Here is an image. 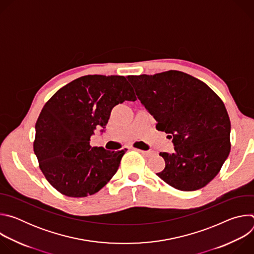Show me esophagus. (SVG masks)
Instances as JSON below:
<instances>
[{
	"label": "esophagus",
	"instance_id": "34e87169",
	"mask_svg": "<svg viewBox=\"0 0 254 254\" xmlns=\"http://www.w3.org/2000/svg\"><path fill=\"white\" fill-rule=\"evenodd\" d=\"M136 151L146 157H152L154 155V152H152V151H142V150H138V149H136Z\"/></svg>",
	"mask_w": 254,
	"mask_h": 254
}]
</instances>
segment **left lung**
<instances>
[{"instance_id":"obj_1","label":"left lung","mask_w":254,"mask_h":254,"mask_svg":"<svg viewBox=\"0 0 254 254\" xmlns=\"http://www.w3.org/2000/svg\"><path fill=\"white\" fill-rule=\"evenodd\" d=\"M127 79L157 129L174 144V153H160L166 167L158 177L181 191L206 186L230 152L231 125L223 101L204 82L177 70Z\"/></svg>"}]
</instances>
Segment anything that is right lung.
<instances>
[{
	"mask_svg": "<svg viewBox=\"0 0 254 254\" xmlns=\"http://www.w3.org/2000/svg\"><path fill=\"white\" fill-rule=\"evenodd\" d=\"M136 99L124 76L86 75L59 89L36 123L34 152L48 182L68 197L98 192L117 173L125 150L91 147L96 128L103 132L113 108Z\"/></svg>",
	"mask_w": 254,
	"mask_h": 254,
	"instance_id": "1",
	"label": "right lung"
}]
</instances>
